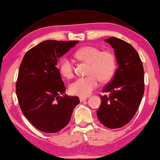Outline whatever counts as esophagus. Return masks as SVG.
<instances>
[{
	"instance_id": "34e87169",
	"label": "esophagus",
	"mask_w": 160,
	"mask_h": 160,
	"mask_svg": "<svg viewBox=\"0 0 160 160\" xmlns=\"http://www.w3.org/2000/svg\"><path fill=\"white\" fill-rule=\"evenodd\" d=\"M79 99H80V102H83V101H85L87 100V98H86V97H80Z\"/></svg>"
}]
</instances>
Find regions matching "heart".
I'll list each match as a JSON object with an SVG mask.
<instances>
[{"instance_id":"obj_1","label":"heart","mask_w":160,"mask_h":160,"mask_svg":"<svg viewBox=\"0 0 160 160\" xmlns=\"http://www.w3.org/2000/svg\"><path fill=\"white\" fill-rule=\"evenodd\" d=\"M74 56L87 62L90 66L88 72L89 76L78 78L69 86V92L72 95L88 97L98 87L100 78L103 82L108 81L114 74L116 60L114 54L110 51L101 52L98 48L87 46L76 51ZM59 71L67 78L73 77L74 65L72 60L68 57L62 58L59 63Z\"/></svg>"}]
</instances>
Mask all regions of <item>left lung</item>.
Wrapping results in <instances>:
<instances>
[{"mask_svg": "<svg viewBox=\"0 0 160 160\" xmlns=\"http://www.w3.org/2000/svg\"><path fill=\"white\" fill-rule=\"evenodd\" d=\"M114 50L118 68L101 96L97 116L104 126L116 129L128 123L139 107L144 92V69L139 55L126 41L115 37L105 39Z\"/></svg>", "mask_w": 160, "mask_h": 160, "instance_id": "left-lung-1", "label": "left lung"}]
</instances>
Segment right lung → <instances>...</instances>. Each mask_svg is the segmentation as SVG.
<instances>
[{
	"label": "right lung",
	"instance_id": "add662e5",
	"mask_svg": "<svg viewBox=\"0 0 160 160\" xmlns=\"http://www.w3.org/2000/svg\"><path fill=\"white\" fill-rule=\"evenodd\" d=\"M79 41L45 40L27 51L21 63L16 94L23 114L33 126L45 133H56L71 118L78 97H70L59 69L58 59Z\"/></svg>",
	"mask_w": 160,
	"mask_h": 160
}]
</instances>
